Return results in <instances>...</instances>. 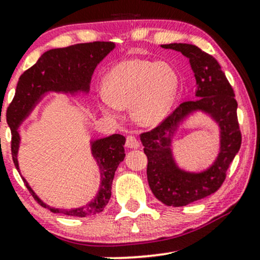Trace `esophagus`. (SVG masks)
Listing matches in <instances>:
<instances>
[{
  "mask_svg": "<svg viewBox=\"0 0 260 260\" xmlns=\"http://www.w3.org/2000/svg\"><path fill=\"white\" fill-rule=\"evenodd\" d=\"M126 147L129 149H137L139 148V142L134 136H127L126 139Z\"/></svg>",
  "mask_w": 260,
  "mask_h": 260,
  "instance_id": "esophagus-1",
  "label": "esophagus"
}]
</instances>
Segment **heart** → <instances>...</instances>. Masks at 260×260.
Instances as JSON below:
<instances>
[{
	"mask_svg": "<svg viewBox=\"0 0 260 260\" xmlns=\"http://www.w3.org/2000/svg\"><path fill=\"white\" fill-rule=\"evenodd\" d=\"M177 88V74L165 62L126 59L107 73L104 80L106 96L100 98L99 106L106 115L131 106L137 123L153 126L171 109Z\"/></svg>",
	"mask_w": 260,
	"mask_h": 260,
	"instance_id": "b5f03b06",
	"label": "heart"
}]
</instances>
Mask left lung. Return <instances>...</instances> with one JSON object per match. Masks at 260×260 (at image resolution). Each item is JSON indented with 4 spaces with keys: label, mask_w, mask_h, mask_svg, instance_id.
Instances as JSON below:
<instances>
[{
    "label": "left lung",
    "mask_w": 260,
    "mask_h": 260,
    "mask_svg": "<svg viewBox=\"0 0 260 260\" xmlns=\"http://www.w3.org/2000/svg\"><path fill=\"white\" fill-rule=\"evenodd\" d=\"M181 52L189 59L196 77L194 101H184L165 121L150 132L140 134L148 157V182L153 194L169 207H184L215 193L226 178L230 164L242 142L237 120V101L219 62L190 44L161 45ZM209 114L220 128V149L217 159L199 173L186 172L175 162L172 139L178 127L194 112Z\"/></svg>",
    "instance_id": "obj_1"
}]
</instances>
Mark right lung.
Instances as JSON below:
<instances>
[{"instance_id": "add662e5", "label": "right lung", "mask_w": 260, "mask_h": 260, "mask_svg": "<svg viewBox=\"0 0 260 260\" xmlns=\"http://www.w3.org/2000/svg\"><path fill=\"white\" fill-rule=\"evenodd\" d=\"M115 49L110 41H95L77 44L63 49H52L41 55L32 67L26 70L18 80L16 95L7 109V122L12 132V157L18 171V150L20 136L18 132L20 123L30 115L37 104L47 92H62L76 95L88 94L90 90L91 76L96 66ZM126 138L121 134H112L105 138L91 140V155L100 170V188L96 196L88 204L73 209H56L47 205L35 194L25 178L26 188L39 204L50 209L52 213H61L70 216H90L104 210L111 198V186L116 170L124 156ZM20 172V171H19Z\"/></svg>"}]
</instances>
